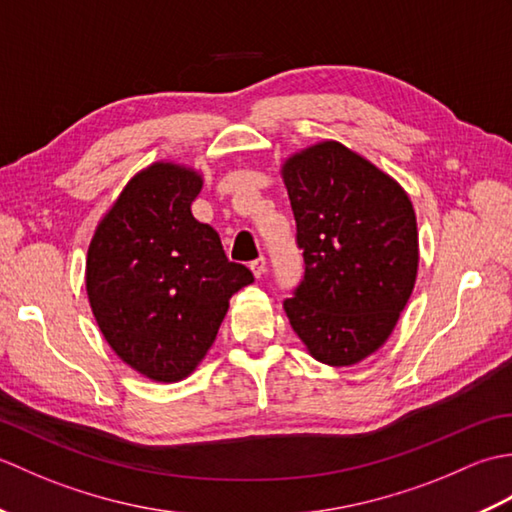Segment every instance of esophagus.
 I'll use <instances>...</instances> for the list:
<instances>
[{"instance_id":"34e87169","label":"esophagus","mask_w":512,"mask_h":512,"mask_svg":"<svg viewBox=\"0 0 512 512\" xmlns=\"http://www.w3.org/2000/svg\"><path fill=\"white\" fill-rule=\"evenodd\" d=\"M250 270H253V275L257 279L264 277L266 275V259L259 257V259H255V262H250Z\"/></svg>"}]
</instances>
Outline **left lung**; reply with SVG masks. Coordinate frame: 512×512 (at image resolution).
<instances>
[{"label": "left lung", "mask_w": 512, "mask_h": 512, "mask_svg": "<svg viewBox=\"0 0 512 512\" xmlns=\"http://www.w3.org/2000/svg\"><path fill=\"white\" fill-rule=\"evenodd\" d=\"M306 275L284 301L292 330L330 367L365 361L394 332L416 286L418 224L407 191L339 140L281 165Z\"/></svg>", "instance_id": "1"}]
</instances>
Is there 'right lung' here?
<instances>
[{
    "label": "right lung",
    "instance_id": "right-lung-1",
    "mask_svg": "<svg viewBox=\"0 0 512 512\" xmlns=\"http://www.w3.org/2000/svg\"><path fill=\"white\" fill-rule=\"evenodd\" d=\"M202 173L151 162L125 184L85 259V290L114 354L156 383L195 372L237 290L253 273L228 262L220 235L191 213Z\"/></svg>",
    "mask_w": 512,
    "mask_h": 512
}]
</instances>
